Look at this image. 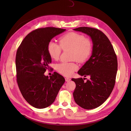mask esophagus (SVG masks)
<instances>
[{
	"label": "esophagus",
	"mask_w": 131,
	"mask_h": 131,
	"mask_svg": "<svg viewBox=\"0 0 131 131\" xmlns=\"http://www.w3.org/2000/svg\"><path fill=\"white\" fill-rule=\"evenodd\" d=\"M70 78H65V80H66V82H69V81H70Z\"/></svg>",
	"instance_id": "34e87169"
}]
</instances>
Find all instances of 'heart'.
<instances>
[{
    "label": "heart",
    "mask_w": 131,
    "mask_h": 131,
    "mask_svg": "<svg viewBox=\"0 0 131 131\" xmlns=\"http://www.w3.org/2000/svg\"><path fill=\"white\" fill-rule=\"evenodd\" d=\"M58 41L59 44L50 41L47 46V51L49 56L54 60L59 59L62 49H71L72 59L81 63L87 61L92 53V41L78 32H68L61 37ZM78 68V66L74 62H63L56 65L57 71L66 77L71 76Z\"/></svg>",
    "instance_id": "1"
}]
</instances>
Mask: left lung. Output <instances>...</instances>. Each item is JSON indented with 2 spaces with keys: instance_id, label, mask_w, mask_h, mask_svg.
I'll return each instance as SVG.
<instances>
[{
  "instance_id": "obj_1",
  "label": "left lung",
  "mask_w": 131,
  "mask_h": 131,
  "mask_svg": "<svg viewBox=\"0 0 131 131\" xmlns=\"http://www.w3.org/2000/svg\"><path fill=\"white\" fill-rule=\"evenodd\" d=\"M74 30L90 36L93 42L92 56L78 72L90 79L85 83L82 78L71 79L76 84L74 99L81 107L93 109L101 105L112 92L117 73V57L109 39L100 30L90 27Z\"/></svg>"
}]
</instances>
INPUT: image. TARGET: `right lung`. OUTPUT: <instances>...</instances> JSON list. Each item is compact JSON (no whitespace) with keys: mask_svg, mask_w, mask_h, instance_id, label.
<instances>
[{"mask_svg":"<svg viewBox=\"0 0 131 131\" xmlns=\"http://www.w3.org/2000/svg\"><path fill=\"white\" fill-rule=\"evenodd\" d=\"M65 30L54 27L33 30L24 39L17 51V82L24 98L33 107L43 108L51 105L65 83V78L56 72L49 78L44 73L52 62L47 51L48 44Z\"/></svg>","mask_w":131,"mask_h":131,"instance_id":"obj_1","label":"right lung"}]
</instances>
